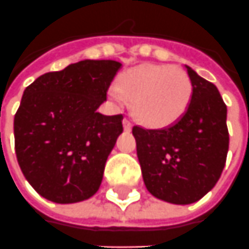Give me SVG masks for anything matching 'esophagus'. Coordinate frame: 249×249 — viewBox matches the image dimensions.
Listing matches in <instances>:
<instances>
[{"mask_svg": "<svg viewBox=\"0 0 249 249\" xmlns=\"http://www.w3.org/2000/svg\"><path fill=\"white\" fill-rule=\"evenodd\" d=\"M123 127H124L126 131H130L131 127H133V123H131V121L127 119V118H124V119H123Z\"/></svg>", "mask_w": 249, "mask_h": 249, "instance_id": "34e87169", "label": "esophagus"}]
</instances>
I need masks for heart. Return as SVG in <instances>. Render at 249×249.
Masks as SVG:
<instances>
[{"label": "heart", "mask_w": 249, "mask_h": 249, "mask_svg": "<svg viewBox=\"0 0 249 249\" xmlns=\"http://www.w3.org/2000/svg\"><path fill=\"white\" fill-rule=\"evenodd\" d=\"M112 99L131 100L135 116L149 126L179 119L190 104L193 82L186 71L168 65H141L124 71L109 92Z\"/></svg>", "instance_id": "1"}]
</instances>
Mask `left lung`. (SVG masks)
Wrapping results in <instances>:
<instances>
[{
    "instance_id": "1",
    "label": "left lung",
    "mask_w": 249,
    "mask_h": 249,
    "mask_svg": "<svg viewBox=\"0 0 249 249\" xmlns=\"http://www.w3.org/2000/svg\"><path fill=\"white\" fill-rule=\"evenodd\" d=\"M187 73L193 96L184 114L162 128L133 127L147 191L175 205L194 203L215 186L229 149L226 106L218 89L188 66Z\"/></svg>"
}]
</instances>
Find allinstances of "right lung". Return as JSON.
I'll return each instance as SVG.
<instances>
[{
    "label": "right lung",
    "instance_id": "add662e5",
    "mask_svg": "<svg viewBox=\"0 0 249 249\" xmlns=\"http://www.w3.org/2000/svg\"><path fill=\"white\" fill-rule=\"evenodd\" d=\"M121 68L116 61L87 59L40 75L24 90L13 122L15 150L43 198L74 203L99 190L123 115L96 109Z\"/></svg>",
    "mask_w": 249,
    "mask_h": 249
}]
</instances>
